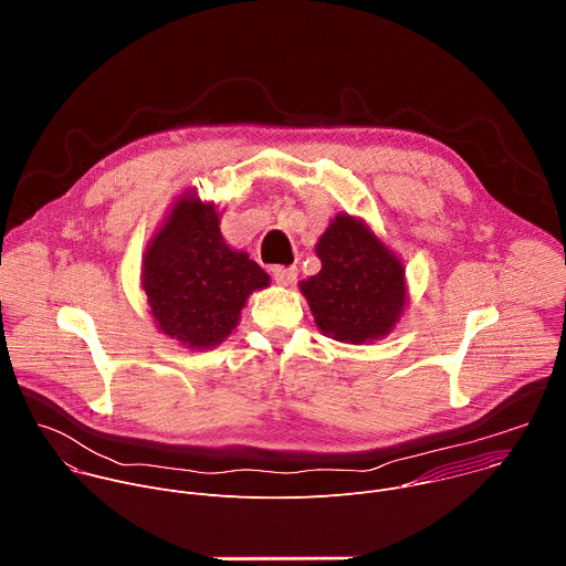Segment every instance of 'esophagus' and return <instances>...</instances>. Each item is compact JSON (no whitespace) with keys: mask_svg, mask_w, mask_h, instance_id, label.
I'll return each instance as SVG.
<instances>
[{"mask_svg":"<svg viewBox=\"0 0 566 566\" xmlns=\"http://www.w3.org/2000/svg\"><path fill=\"white\" fill-rule=\"evenodd\" d=\"M273 280L282 286H289L297 280V269L295 266H275L273 269Z\"/></svg>","mask_w":566,"mask_h":566,"instance_id":"34e87169","label":"esophagus"}]
</instances>
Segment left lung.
<instances>
[{"mask_svg": "<svg viewBox=\"0 0 566 566\" xmlns=\"http://www.w3.org/2000/svg\"><path fill=\"white\" fill-rule=\"evenodd\" d=\"M317 275L300 282L317 329L343 343L363 345L387 336L406 306L402 266L371 230L338 214L319 237Z\"/></svg>", "mask_w": 566, "mask_h": 566, "instance_id": "8db88e82", "label": "left lung"}]
</instances>
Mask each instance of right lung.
<instances>
[{
  "label": "right lung",
  "instance_id": "1",
  "mask_svg": "<svg viewBox=\"0 0 566 566\" xmlns=\"http://www.w3.org/2000/svg\"><path fill=\"white\" fill-rule=\"evenodd\" d=\"M269 273L232 251L212 203L181 199L158 230L143 262V289L158 329L190 349L219 345Z\"/></svg>",
  "mask_w": 566,
  "mask_h": 566
}]
</instances>
